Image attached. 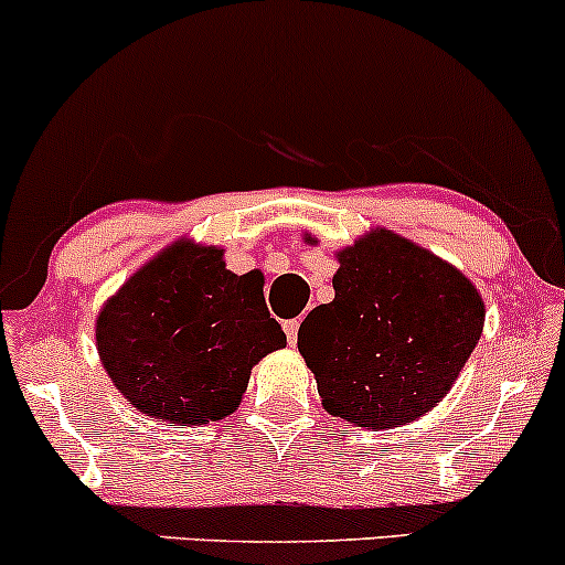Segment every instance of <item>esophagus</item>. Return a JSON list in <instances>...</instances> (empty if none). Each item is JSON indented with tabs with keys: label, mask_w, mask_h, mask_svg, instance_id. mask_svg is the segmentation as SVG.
I'll list each match as a JSON object with an SVG mask.
<instances>
[{
	"label": "esophagus",
	"mask_w": 565,
	"mask_h": 565,
	"mask_svg": "<svg viewBox=\"0 0 565 565\" xmlns=\"http://www.w3.org/2000/svg\"><path fill=\"white\" fill-rule=\"evenodd\" d=\"M284 332H287L289 345H297V332H300V321H297V319L287 321V323H284Z\"/></svg>",
	"instance_id": "esophagus-1"
}]
</instances>
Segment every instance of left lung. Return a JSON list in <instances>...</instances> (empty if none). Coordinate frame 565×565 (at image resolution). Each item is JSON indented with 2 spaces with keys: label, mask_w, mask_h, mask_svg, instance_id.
<instances>
[{
  "label": "left lung",
  "mask_w": 565,
  "mask_h": 565,
  "mask_svg": "<svg viewBox=\"0 0 565 565\" xmlns=\"http://www.w3.org/2000/svg\"><path fill=\"white\" fill-rule=\"evenodd\" d=\"M305 242L319 238L305 233ZM334 300L310 310L305 364L332 417L391 430L425 417L478 345L486 305L451 263L395 231L372 228L337 252ZM303 326V323H302Z\"/></svg>",
  "instance_id": "8db88e82"
}]
</instances>
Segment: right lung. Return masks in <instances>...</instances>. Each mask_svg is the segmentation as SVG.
<instances>
[{
    "label": "right lung",
    "mask_w": 565,
    "mask_h": 565,
    "mask_svg": "<svg viewBox=\"0 0 565 565\" xmlns=\"http://www.w3.org/2000/svg\"><path fill=\"white\" fill-rule=\"evenodd\" d=\"M225 249L178 238L103 302L95 345L114 387L146 417L210 425L242 404L252 366L287 345L263 274L236 276Z\"/></svg>",
    "instance_id": "add662e5"
}]
</instances>
